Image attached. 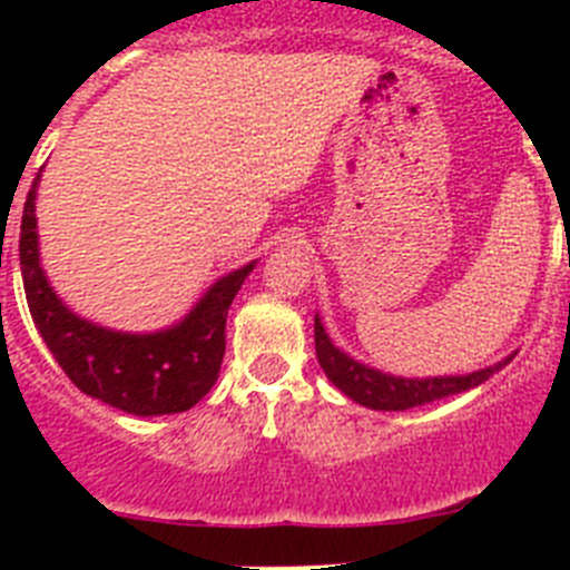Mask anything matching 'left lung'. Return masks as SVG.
<instances>
[{"instance_id":"1","label":"left lung","mask_w":570,"mask_h":570,"mask_svg":"<svg viewBox=\"0 0 570 570\" xmlns=\"http://www.w3.org/2000/svg\"><path fill=\"white\" fill-rule=\"evenodd\" d=\"M314 342H316V360H320L322 371L340 387L342 394L351 396L354 402L365 407H374V411H407V407L425 405V402L442 400V396H454L468 391V387H476L493 376L500 367H505L513 360V354L508 360L497 362L491 367H482V371H473L465 376H428V380H405V376H391L374 371V367L362 365V362L351 360L347 354H342L340 347L328 340L325 328H322L320 316L314 320Z\"/></svg>"}]
</instances>
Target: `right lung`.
Wrapping results in <instances>:
<instances>
[{
	"instance_id": "right-lung-1",
	"label": "right lung",
	"mask_w": 570,
	"mask_h": 570,
	"mask_svg": "<svg viewBox=\"0 0 570 570\" xmlns=\"http://www.w3.org/2000/svg\"><path fill=\"white\" fill-rule=\"evenodd\" d=\"M37 185H30L19 234L24 296L53 360L82 394L125 414L159 416L188 411L214 387L225 356V322L254 262L223 276L179 325L156 334H119L79 320L62 305L39 268Z\"/></svg>"
}]
</instances>
